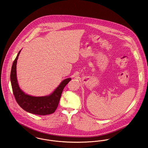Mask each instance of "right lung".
I'll return each mask as SVG.
<instances>
[{
	"label": "right lung",
	"instance_id": "1",
	"mask_svg": "<svg viewBox=\"0 0 148 148\" xmlns=\"http://www.w3.org/2000/svg\"><path fill=\"white\" fill-rule=\"evenodd\" d=\"M20 51L13 62L10 73L11 84L16 101L23 109L32 114L45 116L54 113L58 108L63 90L71 81V78L62 81L49 96L34 97L25 94L20 88L16 78V63Z\"/></svg>",
	"mask_w": 148,
	"mask_h": 148
}]
</instances>
